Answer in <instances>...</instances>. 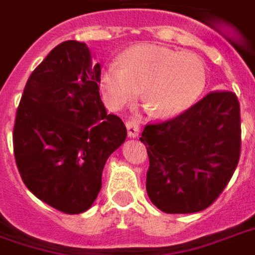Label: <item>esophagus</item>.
Returning <instances> with one entry per match:
<instances>
[{
	"instance_id": "1",
	"label": "esophagus",
	"mask_w": 255,
	"mask_h": 255,
	"mask_svg": "<svg viewBox=\"0 0 255 255\" xmlns=\"http://www.w3.org/2000/svg\"><path fill=\"white\" fill-rule=\"evenodd\" d=\"M126 127H127V132L129 138H136L139 135V126H138L136 122L129 120V122L126 123Z\"/></svg>"
}]
</instances>
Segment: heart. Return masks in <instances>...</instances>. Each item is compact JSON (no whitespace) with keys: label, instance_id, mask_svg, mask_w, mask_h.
Masks as SVG:
<instances>
[{"label":"heart","instance_id":"1","mask_svg":"<svg viewBox=\"0 0 255 255\" xmlns=\"http://www.w3.org/2000/svg\"><path fill=\"white\" fill-rule=\"evenodd\" d=\"M206 80V66L197 55L146 44L127 49L122 63L106 66L101 85L112 109L126 108L143 90V102L150 113L171 119L193 106Z\"/></svg>","mask_w":255,"mask_h":255}]
</instances>
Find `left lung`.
Here are the masks:
<instances>
[{
	"label": "left lung",
	"instance_id": "8db88e82",
	"mask_svg": "<svg viewBox=\"0 0 255 255\" xmlns=\"http://www.w3.org/2000/svg\"><path fill=\"white\" fill-rule=\"evenodd\" d=\"M240 106L231 91H217L168 122L146 126V192L167 214L211 206L240 157Z\"/></svg>",
	"mask_w": 255,
	"mask_h": 255
}]
</instances>
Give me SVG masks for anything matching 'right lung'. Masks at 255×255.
I'll use <instances>...</instances> for the list:
<instances>
[{
	"label": "right lung",
	"instance_id": "add662e5",
	"mask_svg": "<svg viewBox=\"0 0 255 255\" xmlns=\"http://www.w3.org/2000/svg\"><path fill=\"white\" fill-rule=\"evenodd\" d=\"M101 65L85 42L53 48L28 77L13 128L16 165L27 189L66 214L84 213L102 188L106 160L127 138L99 95Z\"/></svg>",
	"mask_w": 255,
	"mask_h": 255
}]
</instances>
